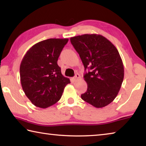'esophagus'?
I'll list each match as a JSON object with an SVG mask.
<instances>
[{
	"label": "esophagus",
	"instance_id": "1",
	"mask_svg": "<svg viewBox=\"0 0 146 146\" xmlns=\"http://www.w3.org/2000/svg\"><path fill=\"white\" fill-rule=\"evenodd\" d=\"M80 78H81L80 75H79L78 73H76V75H75V76H74V78H73V80L75 81V82H76V81H77L78 80H79V79H80Z\"/></svg>",
	"mask_w": 146,
	"mask_h": 146
}]
</instances>
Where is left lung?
<instances>
[{
    "label": "left lung",
    "instance_id": "obj_1",
    "mask_svg": "<svg viewBox=\"0 0 146 146\" xmlns=\"http://www.w3.org/2000/svg\"><path fill=\"white\" fill-rule=\"evenodd\" d=\"M70 41L86 71L88 89L81 95L82 99L97 108L110 104L117 96L124 75L117 49L100 35L85 34L71 37Z\"/></svg>",
    "mask_w": 146,
    "mask_h": 146
}]
</instances>
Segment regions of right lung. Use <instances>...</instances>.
<instances>
[{
    "label": "right lung",
    "instance_id": "add662e5",
    "mask_svg": "<svg viewBox=\"0 0 146 146\" xmlns=\"http://www.w3.org/2000/svg\"><path fill=\"white\" fill-rule=\"evenodd\" d=\"M68 38H49L27 51L20 66L23 91L33 104L46 108L60 99L70 79L61 73L57 61Z\"/></svg>",
    "mask_w": 146,
    "mask_h": 146
}]
</instances>
